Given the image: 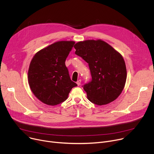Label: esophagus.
<instances>
[{"label": "esophagus", "instance_id": "34e87169", "mask_svg": "<svg viewBox=\"0 0 154 154\" xmlns=\"http://www.w3.org/2000/svg\"><path fill=\"white\" fill-rule=\"evenodd\" d=\"M76 83L77 84V85H78V86H79V85H80V83H81V80H77V82H76Z\"/></svg>", "mask_w": 154, "mask_h": 154}]
</instances>
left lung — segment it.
<instances>
[{"instance_id":"8db88e82","label":"left lung","mask_w":154,"mask_h":154,"mask_svg":"<svg viewBox=\"0 0 154 154\" xmlns=\"http://www.w3.org/2000/svg\"><path fill=\"white\" fill-rule=\"evenodd\" d=\"M75 54L88 63L92 79L83 86L92 103L102 105L116 99L127 79L125 63L122 55L100 39L76 43Z\"/></svg>"}]
</instances>
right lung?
<instances>
[{
    "mask_svg": "<svg viewBox=\"0 0 154 154\" xmlns=\"http://www.w3.org/2000/svg\"><path fill=\"white\" fill-rule=\"evenodd\" d=\"M74 41L56 42L38 52L32 58L28 80L34 95L42 102L56 105L67 99L73 87L65 61Z\"/></svg>",
    "mask_w": 154,
    "mask_h": 154,
    "instance_id": "1",
    "label": "right lung"
}]
</instances>
